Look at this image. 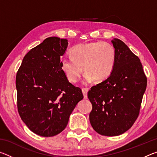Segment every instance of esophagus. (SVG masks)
Returning <instances> with one entry per match:
<instances>
[{
	"mask_svg": "<svg viewBox=\"0 0 157 157\" xmlns=\"http://www.w3.org/2000/svg\"><path fill=\"white\" fill-rule=\"evenodd\" d=\"M82 94H83V95H84V99H86V98H87V93H88L89 89H86V88H83L82 89Z\"/></svg>",
	"mask_w": 157,
	"mask_h": 157,
	"instance_id": "esophagus-1",
	"label": "esophagus"
}]
</instances>
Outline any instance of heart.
I'll return each instance as SVG.
<instances>
[{
  "label": "heart",
  "instance_id": "b5f03b06",
  "mask_svg": "<svg viewBox=\"0 0 157 157\" xmlns=\"http://www.w3.org/2000/svg\"><path fill=\"white\" fill-rule=\"evenodd\" d=\"M71 59L63 58L61 60V69L71 82H76L82 73L85 82L94 79L102 82L112 73L116 63L115 48L105 41L89 42L79 44L71 50Z\"/></svg>",
  "mask_w": 157,
  "mask_h": 157
}]
</instances>
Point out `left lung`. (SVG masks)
Instances as JSON below:
<instances>
[{
    "label": "left lung",
    "mask_w": 157,
    "mask_h": 157,
    "mask_svg": "<svg viewBox=\"0 0 157 157\" xmlns=\"http://www.w3.org/2000/svg\"><path fill=\"white\" fill-rule=\"evenodd\" d=\"M111 43L116 53L113 72L88 92L92 104L90 123L95 132L107 136H118L131 128L147 86L139 58L120 39Z\"/></svg>",
    "instance_id": "obj_1"
}]
</instances>
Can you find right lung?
I'll list each match as a JSON object with an SVG mask.
<instances>
[{
  "label": "right lung",
  "mask_w": 157,
  "mask_h": 157,
  "mask_svg": "<svg viewBox=\"0 0 157 157\" xmlns=\"http://www.w3.org/2000/svg\"><path fill=\"white\" fill-rule=\"evenodd\" d=\"M67 39L51 36L25 55L16 77L17 107L21 119L34 134L55 136L67 125L82 90L68 82L60 58Z\"/></svg>",
  "instance_id": "right-lung-1"
}]
</instances>
